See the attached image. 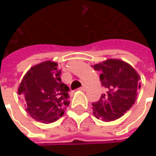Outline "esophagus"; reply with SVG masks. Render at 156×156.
<instances>
[{
	"mask_svg": "<svg viewBox=\"0 0 156 156\" xmlns=\"http://www.w3.org/2000/svg\"><path fill=\"white\" fill-rule=\"evenodd\" d=\"M80 90H81V91H85V90H86V87H85V86H82L81 87H80Z\"/></svg>",
	"mask_w": 156,
	"mask_h": 156,
	"instance_id": "1",
	"label": "esophagus"
}]
</instances>
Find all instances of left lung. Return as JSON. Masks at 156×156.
Masks as SVG:
<instances>
[{
  "label": "left lung",
  "instance_id": "left-lung-1",
  "mask_svg": "<svg viewBox=\"0 0 156 156\" xmlns=\"http://www.w3.org/2000/svg\"><path fill=\"white\" fill-rule=\"evenodd\" d=\"M92 68L101 72L100 81L106 91L92 103L94 115L103 122L119 119L135 104L136 91L141 87L140 75L131 65L118 59L106 60Z\"/></svg>",
  "mask_w": 156,
  "mask_h": 156
}]
</instances>
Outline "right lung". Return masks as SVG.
<instances>
[{"label": "right lung", "mask_w": 156, "mask_h": 156, "mask_svg": "<svg viewBox=\"0 0 156 156\" xmlns=\"http://www.w3.org/2000/svg\"><path fill=\"white\" fill-rule=\"evenodd\" d=\"M55 62L32 67L24 75L18 94L26 101V111L41 122L51 123L62 117L69 105V87L62 82Z\"/></svg>", "instance_id": "1"}]
</instances>
